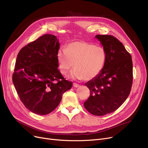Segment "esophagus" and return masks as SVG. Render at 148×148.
Here are the masks:
<instances>
[{
    "label": "esophagus",
    "instance_id": "obj_1",
    "mask_svg": "<svg viewBox=\"0 0 148 148\" xmlns=\"http://www.w3.org/2000/svg\"><path fill=\"white\" fill-rule=\"evenodd\" d=\"M73 86H74V87H75V88H78V87H79V86H80V85L79 84H77V83H73Z\"/></svg>",
    "mask_w": 148,
    "mask_h": 148
}]
</instances>
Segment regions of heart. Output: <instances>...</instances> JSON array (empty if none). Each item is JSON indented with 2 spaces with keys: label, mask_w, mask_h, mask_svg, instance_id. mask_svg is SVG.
I'll list each match as a JSON object with an SVG mask.
<instances>
[{
  "label": "heart",
  "mask_w": 148,
  "mask_h": 148,
  "mask_svg": "<svg viewBox=\"0 0 148 148\" xmlns=\"http://www.w3.org/2000/svg\"><path fill=\"white\" fill-rule=\"evenodd\" d=\"M60 72L66 74L74 66L73 78L89 80L97 76L104 66L107 58L106 49L102 46L85 41L69 43L67 48H62L57 54Z\"/></svg>",
  "instance_id": "heart-1"
}]
</instances>
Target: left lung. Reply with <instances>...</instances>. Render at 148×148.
<instances>
[{
	"mask_svg": "<svg viewBox=\"0 0 148 148\" xmlns=\"http://www.w3.org/2000/svg\"><path fill=\"white\" fill-rule=\"evenodd\" d=\"M106 49L107 58L101 72L87 82L90 96L84 107L91 114L104 116L115 111L124 103L133 83V62L123 44L110 35H97Z\"/></svg>",
	"mask_w": 148,
	"mask_h": 148,
	"instance_id": "left-lung-1",
	"label": "left lung"
}]
</instances>
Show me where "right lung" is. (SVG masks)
Returning a JSON list of instances; mask_svg holds the SVG:
<instances>
[{"label": "right lung", "instance_id": "right-lung-1", "mask_svg": "<svg viewBox=\"0 0 148 148\" xmlns=\"http://www.w3.org/2000/svg\"><path fill=\"white\" fill-rule=\"evenodd\" d=\"M57 37L45 34L20 50L12 82L21 101L30 112L44 115L59 104L62 94L72 87L58 69Z\"/></svg>", "mask_w": 148, "mask_h": 148}]
</instances>
